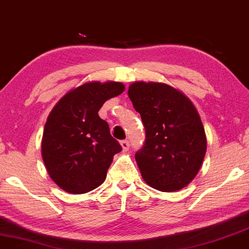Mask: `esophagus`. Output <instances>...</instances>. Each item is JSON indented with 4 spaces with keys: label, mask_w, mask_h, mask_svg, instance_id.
Wrapping results in <instances>:
<instances>
[{
    "label": "esophagus",
    "mask_w": 249,
    "mask_h": 249,
    "mask_svg": "<svg viewBox=\"0 0 249 249\" xmlns=\"http://www.w3.org/2000/svg\"><path fill=\"white\" fill-rule=\"evenodd\" d=\"M121 146H122V150H124V151H127V150L129 149V142H128L127 140L121 141Z\"/></svg>",
    "instance_id": "obj_1"
}]
</instances>
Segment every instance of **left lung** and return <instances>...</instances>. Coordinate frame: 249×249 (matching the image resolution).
Masks as SVG:
<instances>
[{
    "label": "left lung",
    "mask_w": 249,
    "mask_h": 249,
    "mask_svg": "<svg viewBox=\"0 0 249 249\" xmlns=\"http://www.w3.org/2000/svg\"><path fill=\"white\" fill-rule=\"evenodd\" d=\"M128 96L145 128V142L135 155L144 181L160 192L182 189L198 173L207 151L195 106L162 83L135 82Z\"/></svg>",
    "instance_id": "8db88e82"
}]
</instances>
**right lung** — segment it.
<instances>
[{
  "label": "right lung",
  "instance_id": "1",
  "mask_svg": "<svg viewBox=\"0 0 249 249\" xmlns=\"http://www.w3.org/2000/svg\"><path fill=\"white\" fill-rule=\"evenodd\" d=\"M124 91L120 82L85 83L69 91L48 115L41 156L52 180L71 194L99 187L115 153L122 146L110 136L99 109L106 100Z\"/></svg>",
  "mask_w": 249,
  "mask_h": 249
}]
</instances>
